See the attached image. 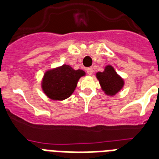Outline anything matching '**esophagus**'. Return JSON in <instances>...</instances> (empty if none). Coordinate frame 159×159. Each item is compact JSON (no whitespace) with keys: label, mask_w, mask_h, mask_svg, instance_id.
Returning <instances> with one entry per match:
<instances>
[{"label":"esophagus","mask_w":159,"mask_h":159,"mask_svg":"<svg viewBox=\"0 0 159 159\" xmlns=\"http://www.w3.org/2000/svg\"><path fill=\"white\" fill-rule=\"evenodd\" d=\"M87 72L88 75H92V73H93V68L92 67H88L87 69Z\"/></svg>","instance_id":"34e87169"}]
</instances>
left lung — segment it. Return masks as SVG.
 Instances as JSON below:
<instances>
[{
	"label": "left lung",
	"instance_id": "1",
	"mask_svg": "<svg viewBox=\"0 0 159 159\" xmlns=\"http://www.w3.org/2000/svg\"><path fill=\"white\" fill-rule=\"evenodd\" d=\"M102 91L107 96H115L123 88L124 79L117 74L111 65L105 67L103 72H98L96 74Z\"/></svg>",
	"mask_w": 159,
	"mask_h": 159
}]
</instances>
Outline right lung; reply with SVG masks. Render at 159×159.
I'll list each match as a JSON object with an SVG mask.
<instances>
[{
  "label": "right lung",
  "mask_w": 159,
  "mask_h": 159,
  "mask_svg": "<svg viewBox=\"0 0 159 159\" xmlns=\"http://www.w3.org/2000/svg\"><path fill=\"white\" fill-rule=\"evenodd\" d=\"M86 75L83 70H74L63 64L46 71L41 87L43 93L53 101H63L73 93L80 77Z\"/></svg>",
  "instance_id": "obj_1"
}]
</instances>
